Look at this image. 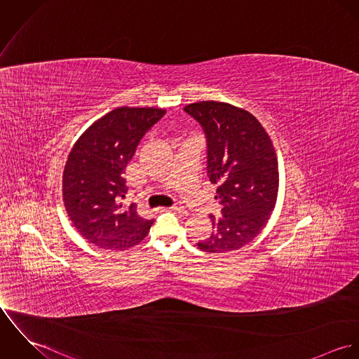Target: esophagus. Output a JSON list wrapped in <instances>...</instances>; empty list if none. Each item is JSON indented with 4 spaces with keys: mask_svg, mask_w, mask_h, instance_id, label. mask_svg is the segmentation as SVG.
Here are the masks:
<instances>
[{
    "mask_svg": "<svg viewBox=\"0 0 359 359\" xmlns=\"http://www.w3.org/2000/svg\"><path fill=\"white\" fill-rule=\"evenodd\" d=\"M170 210H172V211H175L177 214H180V215H188V210L184 207V205H172Z\"/></svg>",
    "mask_w": 359,
    "mask_h": 359,
    "instance_id": "esophagus-1",
    "label": "esophagus"
}]
</instances>
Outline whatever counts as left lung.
<instances>
[{"instance_id": "8db88e82", "label": "left lung", "mask_w": 359, "mask_h": 359, "mask_svg": "<svg viewBox=\"0 0 359 359\" xmlns=\"http://www.w3.org/2000/svg\"><path fill=\"white\" fill-rule=\"evenodd\" d=\"M184 110L203 128L207 177L217 185L222 215L210 214L211 235L198 242L207 253H225L250 243L265 226L278 196V158L272 142L249 111L203 101Z\"/></svg>"}]
</instances>
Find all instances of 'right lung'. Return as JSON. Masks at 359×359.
I'll return each instance as SVG.
<instances>
[{
	"label": "right lung",
	"instance_id": "right-lung-1",
	"mask_svg": "<svg viewBox=\"0 0 359 359\" xmlns=\"http://www.w3.org/2000/svg\"><path fill=\"white\" fill-rule=\"evenodd\" d=\"M165 114L156 107H117L95 121L74 144L63 171V203L90 243L110 250L138 245L154 219L123 207L127 194L121 177L144 135Z\"/></svg>",
	"mask_w": 359,
	"mask_h": 359
}]
</instances>
